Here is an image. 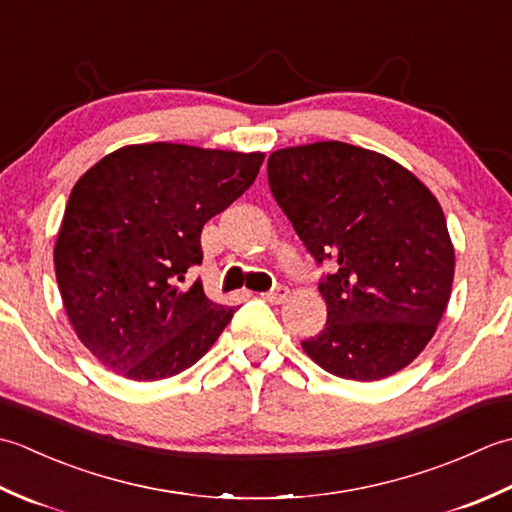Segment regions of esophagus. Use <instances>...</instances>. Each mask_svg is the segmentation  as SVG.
<instances>
[{
    "instance_id": "esophagus-1",
    "label": "esophagus",
    "mask_w": 512,
    "mask_h": 512,
    "mask_svg": "<svg viewBox=\"0 0 512 512\" xmlns=\"http://www.w3.org/2000/svg\"><path fill=\"white\" fill-rule=\"evenodd\" d=\"M270 303H284L288 299V288L286 286H275L262 295Z\"/></svg>"
}]
</instances>
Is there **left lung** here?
<instances>
[{
	"instance_id": "left-lung-1",
	"label": "left lung",
	"mask_w": 512,
	"mask_h": 512,
	"mask_svg": "<svg viewBox=\"0 0 512 512\" xmlns=\"http://www.w3.org/2000/svg\"><path fill=\"white\" fill-rule=\"evenodd\" d=\"M268 184L314 262H332L319 292L325 328L301 341L339 378L400 372L436 334L455 253L442 206L391 158L339 140L268 158Z\"/></svg>"
}]
</instances>
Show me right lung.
Returning <instances> with one entry per match:
<instances>
[{"mask_svg": "<svg viewBox=\"0 0 512 512\" xmlns=\"http://www.w3.org/2000/svg\"><path fill=\"white\" fill-rule=\"evenodd\" d=\"M264 154L127 145L74 184L54 244L63 308L81 343L129 380L198 363L233 319L200 279V235L255 182Z\"/></svg>", "mask_w": 512, "mask_h": 512, "instance_id": "add662e5", "label": "right lung"}]
</instances>
